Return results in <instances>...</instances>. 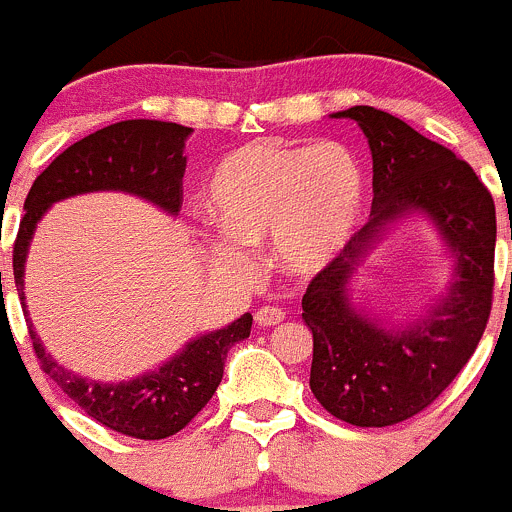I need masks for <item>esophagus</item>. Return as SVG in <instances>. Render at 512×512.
<instances>
[{"mask_svg": "<svg viewBox=\"0 0 512 512\" xmlns=\"http://www.w3.org/2000/svg\"><path fill=\"white\" fill-rule=\"evenodd\" d=\"M286 318V313L281 311V308H273V306H263L256 311V323L261 328H271V326H278V323Z\"/></svg>", "mask_w": 512, "mask_h": 512, "instance_id": "34e87169", "label": "esophagus"}]
</instances>
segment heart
I'll return each instance as SVG.
<instances>
[{"instance_id":"1","label":"heart","mask_w":512,"mask_h":512,"mask_svg":"<svg viewBox=\"0 0 512 512\" xmlns=\"http://www.w3.org/2000/svg\"><path fill=\"white\" fill-rule=\"evenodd\" d=\"M363 199V169L348 146L249 141L226 154L206 184V209L219 224L204 239L206 258L226 273H249V244L271 241L283 273L313 278L348 249Z\"/></svg>"}]
</instances>
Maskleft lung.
<instances>
[{
  "label": "left lung",
  "instance_id": "left-lung-1",
  "mask_svg": "<svg viewBox=\"0 0 512 512\" xmlns=\"http://www.w3.org/2000/svg\"><path fill=\"white\" fill-rule=\"evenodd\" d=\"M331 119L361 126L373 159V214L343 256L303 293L313 336L311 391L331 416L361 428L428 408L468 363L493 296L495 204L475 171L445 146L373 106ZM423 218L451 263L446 291L416 319L393 322L357 296V276L401 223Z\"/></svg>",
  "mask_w": 512,
  "mask_h": 512
}]
</instances>
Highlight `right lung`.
Returning <instances> with one entry per match:
<instances>
[{
  "label": "right lung",
  "mask_w": 512,
  "mask_h": 512,
  "mask_svg": "<svg viewBox=\"0 0 512 512\" xmlns=\"http://www.w3.org/2000/svg\"><path fill=\"white\" fill-rule=\"evenodd\" d=\"M191 134V126L174 121L129 119L84 136L34 179L24 201L27 214L14 241V283L44 373L86 416L109 430L141 440H161L179 433L211 401L224 378L231 346L249 338L254 323L251 313H244L229 326L189 338L174 356L151 371L126 381H94L69 371L47 353L37 328L29 321L24 268L37 224L57 201L116 191L136 196L169 216H179L181 179L186 171L184 151Z\"/></svg>",
  "instance_id": "add662e5"
}]
</instances>
